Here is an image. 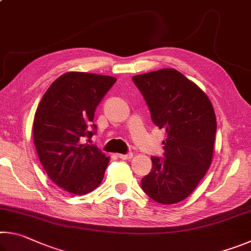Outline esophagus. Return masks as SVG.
I'll list each match as a JSON object with an SVG mask.
<instances>
[{
  "label": "esophagus",
  "mask_w": 251,
  "mask_h": 251,
  "mask_svg": "<svg viewBox=\"0 0 251 251\" xmlns=\"http://www.w3.org/2000/svg\"><path fill=\"white\" fill-rule=\"evenodd\" d=\"M118 158L121 159H124V160H127V159H131L133 158V154H127V155H123V154H118Z\"/></svg>",
  "instance_id": "1"
}]
</instances>
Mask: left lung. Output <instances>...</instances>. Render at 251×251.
<instances>
[{"instance_id":"1","label":"left lung","mask_w":251,"mask_h":251,"mask_svg":"<svg viewBox=\"0 0 251 251\" xmlns=\"http://www.w3.org/2000/svg\"><path fill=\"white\" fill-rule=\"evenodd\" d=\"M151 121L165 129V158L151 157V172L142 188L163 205L182 201L205 177L214 156L217 129L215 110L206 93L174 69L135 75Z\"/></svg>"}]
</instances>
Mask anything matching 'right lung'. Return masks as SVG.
<instances>
[{"mask_svg":"<svg viewBox=\"0 0 251 251\" xmlns=\"http://www.w3.org/2000/svg\"><path fill=\"white\" fill-rule=\"evenodd\" d=\"M116 82L113 76L67 72L55 79L42 97L33 122L37 156L48 176L73 195L93 192L109 163L94 145L83 144L96 129L95 109Z\"/></svg>","mask_w":251,"mask_h":251,"instance_id":"right-lung-1","label":"right lung"}]
</instances>
